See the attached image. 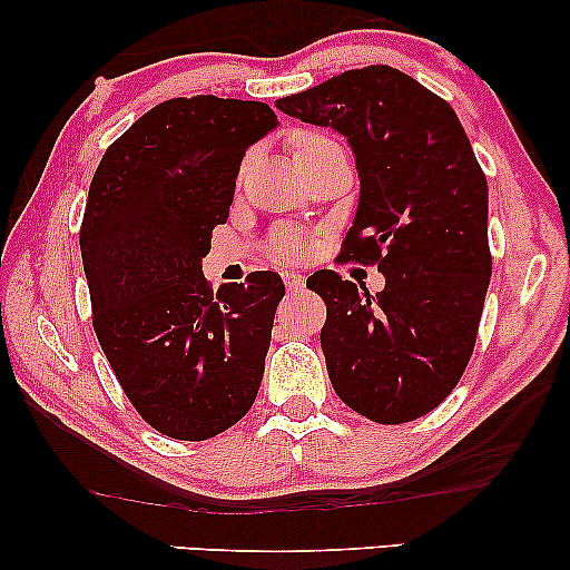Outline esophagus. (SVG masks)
<instances>
[{"label":"esophagus","instance_id":"esophagus-1","mask_svg":"<svg viewBox=\"0 0 570 570\" xmlns=\"http://www.w3.org/2000/svg\"><path fill=\"white\" fill-rule=\"evenodd\" d=\"M283 279H285V287L291 293H298V291H303V285H306V277L295 275V272H285Z\"/></svg>","mask_w":570,"mask_h":570}]
</instances>
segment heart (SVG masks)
Returning <instances> with one entry per match:
<instances>
[{
	"label": "heart",
	"mask_w": 570,
	"mask_h": 570,
	"mask_svg": "<svg viewBox=\"0 0 570 570\" xmlns=\"http://www.w3.org/2000/svg\"><path fill=\"white\" fill-rule=\"evenodd\" d=\"M318 139H324L322 135H311V131H303V135L295 137V153L303 150V147L318 142ZM272 256H275L277 262H298L303 256H308L311 252V238L306 233H298V230H285V233H277L275 238H272V246H269Z\"/></svg>",
	"instance_id": "heart-1"
}]
</instances>
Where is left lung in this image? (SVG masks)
<instances>
[{"label": "left lung", "instance_id": "left-lung-1", "mask_svg": "<svg viewBox=\"0 0 570 570\" xmlns=\"http://www.w3.org/2000/svg\"><path fill=\"white\" fill-rule=\"evenodd\" d=\"M287 116L347 137L361 199L342 259L376 264L371 295L322 269V350L334 392L373 423L423 417L470 363L493 259L488 181L446 100L386 65L350 69L275 100Z\"/></svg>", "mask_w": 570, "mask_h": 570}]
</instances>
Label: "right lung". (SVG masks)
<instances>
[{
	"mask_svg": "<svg viewBox=\"0 0 570 570\" xmlns=\"http://www.w3.org/2000/svg\"><path fill=\"white\" fill-rule=\"evenodd\" d=\"M277 127L259 100H163L108 147L80 228L92 330L124 394L168 439L205 441L252 410L285 285L202 275L240 160Z\"/></svg>",
	"mask_w": 570,
	"mask_h": 570,
	"instance_id": "obj_1",
	"label": "right lung"
}]
</instances>
